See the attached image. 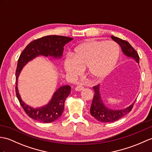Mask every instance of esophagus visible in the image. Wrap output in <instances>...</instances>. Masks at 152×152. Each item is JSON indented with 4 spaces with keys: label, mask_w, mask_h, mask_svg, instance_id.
<instances>
[{
    "label": "esophagus",
    "mask_w": 152,
    "mask_h": 152,
    "mask_svg": "<svg viewBox=\"0 0 152 152\" xmlns=\"http://www.w3.org/2000/svg\"><path fill=\"white\" fill-rule=\"evenodd\" d=\"M83 88H84L83 86H81V85H79V86H77L76 87L75 90H76V91H81V90H82V89H83Z\"/></svg>",
    "instance_id": "esophagus-1"
}]
</instances>
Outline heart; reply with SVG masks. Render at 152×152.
<instances>
[{
  "mask_svg": "<svg viewBox=\"0 0 152 152\" xmlns=\"http://www.w3.org/2000/svg\"><path fill=\"white\" fill-rule=\"evenodd\" d=\"M119 47L113 41L90 40L77 47L75 54L65 59L64 67L71 77L82 75L84 68L94 80L103 79L114 69L119 56Z\"/></svg>",
  "mask_w": 152,
  "mask_h": 152,
  "instance_id": "obj_1",
  "label": "heart"
}]
</instances>
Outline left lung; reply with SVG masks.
<instances>
[{
	"label": "left lung",
	"mask_w": 152,
	"mask_h": 152,
	"mask_svg": "<svg viewBox=\"0 0 152 152\" xmlns=\"http://www.w3.org/2000/svg\"><path fill=\"white\" fill-rule=\"evenodd\" d=\"M111 39L121 46L122 52L127 56L133 58L134 59L136 60L137 63H139V56L138 53L137 52V51L128 41L123 40L122 39H120L118 37H115L113 36H111ZM93 89L94 91V94L93 98L92 104H91L90 113L91 115L94 118L98 120V121L102 122H115L116 121H118V120L123 117L124 116L126 115L132 111L135 102L130 106L125 108L124 109H121V110H112V109H109L107 107H105V105L103 104V102L102 100L100 94L99 85L93 87Z\"/></svg>",
	"instance_id": "left-lung-1"
}]
</instances>
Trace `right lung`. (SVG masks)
Here are the masks:
<instances>
[{
	"mask_svg": "<svg viewBox=\"0 0 152 152\" xmlns=\"http://www.w3.org/2000/svg\"><path fill=\"white\" fill-rule=\"evenodd\" d=\"M72 39V37L55 35L45 36L30 42L20 54L15 72V92L20 105L31 118L43 123H50L56 121L62 115L65 101L70 93L71 87L69 86L61 87L56 91L51 101L46 106L38 109L31 108L24 104L19 96L17 86L20 72L28 61L37 56H50L54 58H61L64 48L63 47Z\"/></svg>",
	"mask_w": 152,
	"mask_h": 152,
	"instance_id": "obj_1",
	"label": "right lung"
}]
</instances>
